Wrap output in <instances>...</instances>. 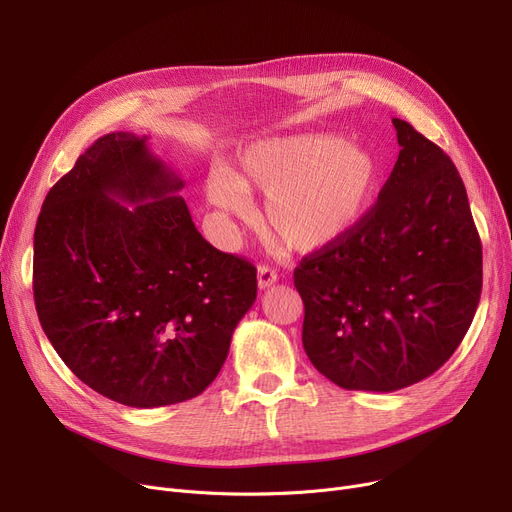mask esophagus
<instances>
[{"mask_svg": "<svg viewBox=\"0 0 512 512\" xmlns=\"http://www.w3.org/2000/svg\"><path fill=\"white\" fill-rule=\"evenodd\" d=\"M276 282H278V272L272 270V267H267V265H259V270H257V284H259V290L270 288V286L276 284Z\"/></svg>", "mask_w": 512, "mask_h": 512, "instance_id": "obj_1", "label": "esophagus"}]
</instances>
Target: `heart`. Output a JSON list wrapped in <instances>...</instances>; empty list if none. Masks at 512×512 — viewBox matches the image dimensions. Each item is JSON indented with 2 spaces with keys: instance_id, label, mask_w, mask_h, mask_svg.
<instances>
[{
  "instance_id": "b5f03b06",
  "label": "heart",
  "mask_w": 512,
  "mask_h": 512,
  "mask_svg": "<svg viewBox=\"0 0 512 512\" xmlns=\"http://www.w3.org/2000/svg\"><path fill=\"white\" fill-rule=\"evenodd\" d=\"M378 178V159L365 147L346 145L338 134L303 132L249 145L236 174L211 170L205 197L224 218H242L251 209L247 191H261L267 226L292 249L319 251L359 226Z\"/></svg>"
}]
</instances>
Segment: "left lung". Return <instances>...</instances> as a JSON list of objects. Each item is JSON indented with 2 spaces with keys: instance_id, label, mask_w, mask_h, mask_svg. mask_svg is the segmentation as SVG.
Listing matches in <instances>:
<instances>
[{
  "instance_id": "left-lung-1",
  "label": "left lung",
  "mask_w": 512,
  "mask_h": 512,
  "mask_svg": "<svg viewBox=\"0 0 512 512\" xmlns=\"http://www.w3.org/2000/svg\"><path fill=\"white\" fill-rule=\"evenodd\" d=\"M400 153L359 226L294 270L303 346L340 388L394 392L438 371L481 294V242L452 159L405 120Z\"/></svg>"
}]
</instances>
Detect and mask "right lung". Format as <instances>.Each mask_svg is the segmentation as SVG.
I'll return each instance as SVG.
<instances>
[{
    "label": "right lung",
    "instance_id": "obj_1",
    "mask_svg": "<svg viewBox=\"0 0 512 512\" xmlns=\"http://www.w3.org/2000/svg\"><path fill=\"white\" fill-rule=\"evenodd\" d=\"M147 137L97 139L47 193L33 292L41 328L80 382L153 409L199 396L220 373L257 270L195 228L182 178Z\"/></svg>",
    "mask_w": 512,
    "mask_h": 512
}]
</instances>
